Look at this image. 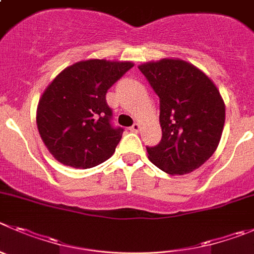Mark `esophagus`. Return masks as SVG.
Masks as SVG:
<instances>
[{
    "instance_id": "esophagus-1",
    "label": "esophagus",
    "mask_w": 254,
    "mask_h": 254,
    "mask_svg": "<svg viewBox=\"0 0 254 254\" xmlns=\"http://www.w3.org/2000/svg\"><path fill=\"white\" fill-rule=\"evenodd\" d=\"M129 129H131L132 132H139L141 131V125H139V123H134Z\"/></svg>"
}]
</instances>
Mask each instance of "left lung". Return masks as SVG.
<instances>
[{
    "mask_svg": "<svg viewBox=\"0 0 254 254\" xmlns=\"http://www.w3.org/2000/svg\"><path fill=\"white\" fill-rule=\"evenodd\" d=\"M160 98L159 145L146 147L148 159L170 175L199 169L222 137L225 106L213 81L190 63L162 59L138 66Z\"/></svg>",
    "mask_w": 254,
    "mask_h": 254,
    "instance_id": "left-lung-1",
    "label": "left lung"
}]
</instances>
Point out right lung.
Returning <instances> with one entry per match:
<instances>
[{"instance_id":"add662e5","label":"right lung","mask_w":254,"mask_h":254,"mask_svg":"<svg viewBox=\"0 0 254 254\" xmlns=\"http://www.w3.org/2000/svg\"><path fill=\"white\" fill-rule=\"evenodd\" d=\"M133 66L131 62L84 60L65 68L41 95L37 129L63 165L90 169L108 160L123 128L112 125L106 94Z\"/></svg>"}]
</instances>
